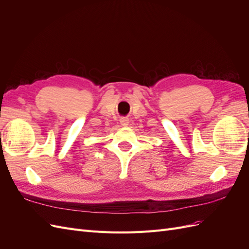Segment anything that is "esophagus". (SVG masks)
I'll return each instance as SVG.
<instances>
[{
	"mask_svg": "<svg viewBox=\"0 0 249 249\" xmlns=\"http://www.w3.org/2000/svg\"><path fill=\"white\" fill-rule=\"evenodd\" d=\"M120 124H122L123 126H127L129 125V119L124 117V118H120Z\"/></svg>",
	"mask_w": 249,
	"mask_h": 249,
	"instance_id": "34e87169",
	"label": "esophagus"
}]
</instances>
